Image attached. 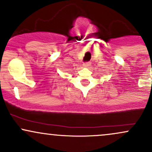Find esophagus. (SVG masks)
<instances>
[{"instance_id": "obj_1", "label": "esophagus", "mask_w": 152, "mask_h": 152, "mask_svg": "<svg viewBox=\"0 0 152 152\" xmlns=\"http://www.w3.org/2000/svg\"><path fill=\"white\" fill-rule=\"evenodd\" d=\"M91 66V63L90 62H86V63H83V66L85 68L88 67V66Z\"/></svg>"}]
</instances>
